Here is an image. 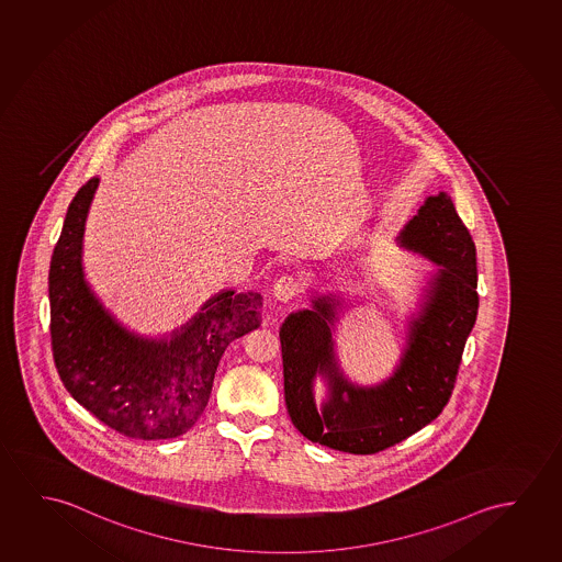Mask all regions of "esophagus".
Wrapping results in <instances>:
<instances>
[{
	"mask_svg": "<svg viewBox=\"0 0 562 562\" xmlns=\"http://www.w3.org/2000/svg\"><path fill=\"white\" fill-rule=\"evenodd\" d=\"M272 292H274L277 300H280V302H290V300H294V297L300 295L302 284H300V280L292 277V274H284V277L278 278Z\"/></svg>",
	"mask_w": 562,
	"mask_h": 562,
	"instance_id": "34e87169",
	"label": "esophagus"
}]
</instances>
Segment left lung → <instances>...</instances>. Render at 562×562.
Here are the masks:
<instances>
[{
    "mask_svg": "<svg viewBox=\"0 0 562 562\" xmlns=\"http://www.w3.org/2000/svg\"><path fill=\"white\" fill-rule=\"evenodd\" d=\"M398 241L438 265L423 315L413 321L408 346L393 378L356 387L338 372L330 340L335 305L315 300L280 328L288 415L307 440L372 456L423 430L440 416L456 387L467 337L475 327L476 249L446 192L424 202ZM328 375L331 397L318 415L312 401L316 372Z\"/></svg>",
    "mask_w": 562,
    "mask_h": 562,
    "instance_id": "obj_1",
    "label": "left lung"
}]
</instances>
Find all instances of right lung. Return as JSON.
Segmentation results:
<instances>
[{"instance_id": "1", "label": "right lung", "mask_w": 562, "mask_h": 562, "mask_svg": "<svg viewBox=\"0 0 562 562\" xmlns=\"http://www.w3.org/2000/svg\"><path fill=\"white\" fill-rule=\"evenodd\" d=\"M99 179L68 206L48 272L54 363L69 395L132 440H169L189 432L212 393L217 363L235 338L260 327V294L224 292L179 335H130L89 292L81 272L87 207Z\"/></svg>"}]
</instances>
